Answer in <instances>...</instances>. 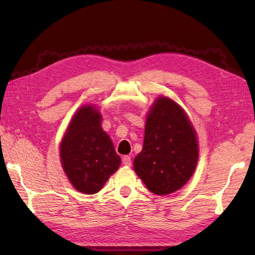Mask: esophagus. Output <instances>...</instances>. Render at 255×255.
Segmentation results:
<instances>
[{
	"label": "esophagus",
	"instance_id": "esophagus-1",
	"mask_svg": "<svg viewBox=\"0 0 255 255\" xmlns=\"http://www.w3.org/2000/svg\"><path fill=\"white\" fill-rule=\"evenodd\" d=\"M123 164H124V165H126V166H130L131 165V157L128 156V155L124 156L123 157Z\"/></svg>",
	"mask_w": 255,
	"mask_h": 255
}]
</instances>
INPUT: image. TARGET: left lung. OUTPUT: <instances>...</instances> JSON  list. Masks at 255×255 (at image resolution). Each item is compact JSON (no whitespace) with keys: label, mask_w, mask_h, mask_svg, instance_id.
Returning a JSON list of instances; mask_svg holds the SVG:
<instances>
[{"label":"left lung","mask_w":255,"mask_h":255,"mask_svg":"<svg viewBox=\"0 0 255 255\" xmlns=\"http://www.w3.org/2000/svg\"><path fill=\"white\" fill-rule=\"evenodd\" d=\"M198 161L196 131L185 112L171 99L158 98L146 119L143 149L133 159L137 175L155 195L182 188Z\"/></svg>","instance_id":"obj_1"}]
</instances>
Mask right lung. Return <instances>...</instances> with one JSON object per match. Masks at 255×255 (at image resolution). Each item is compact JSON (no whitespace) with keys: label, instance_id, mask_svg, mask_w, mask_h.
Instances as JSON below:
<instances>
[{"label":"right lung","instance_id":"obj_1","mask_svg":"<svg viewBox=\"0 0 255 255\" xmlns=\"http://www.w3.org/2000/svg\"><path fill=\"white\" fill-rule=\"evenodd\" d=\"M101 122L92 106L80 108L60 144V161L68 180L86 195L100 191L122 162Z\"/></svg>","mask_w":255,"mask_h":255}]
</instances>
